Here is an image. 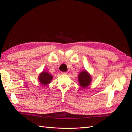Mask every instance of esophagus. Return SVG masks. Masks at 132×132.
<instances>
[{
	"mask_svg": "<svg viewBox=\"0 0 132 132\" xmlns=\"http://www.w3.org/2000/svg\"><path fill=\"white\" fill-rule=\"evenodd\" d=\"M62 74L66 75V74H67V72H62Z\"/></svg>",
	"mask_w": 132,
	"mask_h": 132,
	"instance_id": "obj_1",
	"label": "esophagus"
}]
</instances>
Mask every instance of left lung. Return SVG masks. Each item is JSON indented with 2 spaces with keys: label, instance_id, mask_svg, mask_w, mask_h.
<instances>
[{
  "label": "left lung",
  "instance_id": "8db88e82",
  "mask_svg": "<svg viewBox=\"0 0 132 132\" xmlns=\"http://www.w3.org/2000/svg\"><path fill=\"white\" fill-rule=\"evenodd\" d=\"M78 78L79 85L82 89L87 88L92 81V76L86 70L81 71L78 74Z\"/></svg>",
  "mask_w": 132,
  "mask_h": 132
}]
</instances>
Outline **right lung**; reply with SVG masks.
<instances>
[{"label":"right lung","instance_id":"add662e5","mask_svg":"<svg viewBox=\"0 0 132 132\" xmlns=\"http://www.w3.org/2000/svg\"><path fill=\"white\" fill-rule=\"evenodd\" d=\"M38 79L42 85H47L53 79V76L46 71H43L39 74Z\"/></svg>","mask_w":132,"mask_h":132}]
</instances>
